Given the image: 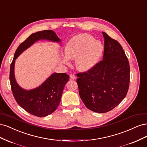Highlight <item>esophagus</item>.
<instances>
[{"label": "esophagus", "mask_w": 147, "mask_h": 147, "mask_svg": "<svg viewBox=\"0 0 147 147\" xmlns=\"http://www.w3.org/2000/svg\"><path fill=\"white\" fill-rule=\"evenodd\" d=\"M70 79H72V80H75V78H76V77H75V75H73V74L70 75Z\"/></svg>", "instance_id": "1"}]
</instances>
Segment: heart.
Instances as JSON below:
<instances>
[{
  "label": "heart",
  "instance_id": "1",
  "mask_svg": "<svg viewBox=\"0 0 147 147\" xmlns=\"http://www.w3.org/2000/svg\"><path fill=\"white\" fill-rule=\"evenodd\" d=\"M104 51L102 43L91 35L81 34L73 37L65 47V56L61 58L64 64L75 59V65L81 72H87L98 63Z\"/></svg>",
  "mask_w": 147,
  "mask_h": 147
}]
</instances>
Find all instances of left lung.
Listing matches in <instances>:
<instances>
[{"label":"left lung","instance_id":"1","mask_svg":"<svg viewBox=\"0 0 147 147\" xmlns=\"http://www.w3.org/2000/svg\"><path fill=\"white\" fill-rule=\"evenodd\" d=\"M103 60L86 72L77 74L79 94L84 104L97 113L112 110L126 97L130 80L129 61L121 45L102 32Z\"/></svg>","mask_w":147,"mask_h":147}]
</instances>
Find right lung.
Returning a JSON list of instances; mask_svg holds the SVG:
<instances>
[{
    "label": "right lung",
    "mask_w": 147,
    "mask_h": 147,
    "mask_svg": "<svg viewBox=\"0 0 147 147\" xmlns=\"http://www.w3.org/2000/svg\"><path fill=\"white\" fill-rule=\"evenodd\" d=\"M43 40L61 45V40L52 30L39 31L31 34L18 47L10 70L11 88L17 103L26 112L38 117H46L55 112L59 104L65 84L69 80L67 74L55 72L39 86L32 90H25L18 84L15 76V60L35 42Z\"/></svg>",
    "instance_id": "right-lung-1"
}]
</instances>
